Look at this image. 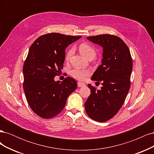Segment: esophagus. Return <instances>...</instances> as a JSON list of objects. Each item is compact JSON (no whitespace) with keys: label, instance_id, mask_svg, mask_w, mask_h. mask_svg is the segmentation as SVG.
Listing matches in <instances>:
<instances>
[{"label":"esophagus","instance_id":"esophagus-1","mask_svg":"<svg viewBox=\"0 0 154 154\" xmlns=\"http://www.w3.org/2000/svg\"><path fill=\"white\" fill-rule=\"evenodd\" d=\"M85 86V83H82V82H78V87H83Z\"/></svg>","mask_w":154,"mask_h":154}]
</instances>
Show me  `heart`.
<instances>
[{
  "label": "heart",
  "mask_w": 154,
  "mask_h": 154,
  "mask_svg": "<svg viewBox=\"0 0 154 154\" xmlns=\"http://www.w3.org/2000/svg\"><path fill=\"white\" fill-rule=\"evenodd\" d=\"M79 51H80V53L84 56V57L88 60L93 59L96 54V52L95 49L92 47L90 44L87 43H82L79 46ZM73 50L72 49H70L66 54V60H68L70 57H71L72 54ZM90 71L87 69H74L71 70L69 71V74L71 77L76 79L79 81H84L90 75Z\"/></svg>",
  "instance_id": "heart-1"
}]
</instances>
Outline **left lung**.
<instances>
[{
    "instance_id": "obj_1",
    "label": "left lung",
    "mask_w": 154,
    "mask_h": 154,
    "mask_svg": "<svg viewBox=\"0 0 154 154\" xmlns=\"http://www.w3.org/2000/svg\"><path fill=\"white\" fill-rule=\"evenodd\" d=\"M92 42L103 48L101 64L92 80L101 82L100 90L88 84L91 94L85 103L87 115L97 122L113 118L122 108L130 87L132 60L128 46L119 37L109 34L89 36Z\"/></svg>"
}]
</instances>
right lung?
Segmentation results:
<instances>
[{"label":"right lung","mask_w":154,"mask_h":154,"mask_svg":"<svg viewBox=\"0 0 154 154\" xmlns=\"http://www.w3.org/2000/svg\"><path fill=\"white\" fill-rule=\"evenodd\" d=\"M81 37L52 32L40 36L30 47L23 66V88L27 103L40 117L51 119L61 112L76 88L72 78L61 83L54 78L63 69L65 50Z\"/></svg>","instance_id":"add662e5"}]
</instances>
